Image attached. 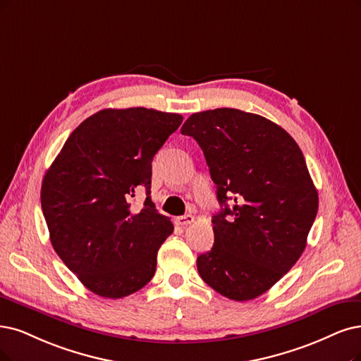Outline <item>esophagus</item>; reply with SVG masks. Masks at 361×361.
I'll return each instance as SVG.
<instances>
[{
  "label": "esophagus",
  "instance_id": "esophagus-1",
  "mask_svg": "<svg viewBox=\"0 0 361 361\" xmlns=\"http://www.w3.org/2000/svg\"><path fill=\"white\" fill-rule=\"evenodd\" d=\"M193 221H195V217L192 214H185V216H181V217L176 219V223L180 224V226H189Z\"/></svg>",
  "mask_w": 361,
  "mask_h": 361
}]
</instances>
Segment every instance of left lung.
Masks as SVG:
<instances>
[{
  "instance_id": "1",
  "label": "left lung",
  "mask_w": 361,
  "mask_h": 361,
  "mask_svg": "<svg viewBox=\"0 0 361 361\" xmlns=\"http://www.w3.org/2000/svg\"><path fill=\"white\" fill-rule=\"evenodd\" d=\"M181 133L202 149L221 205L197 272L224 298L256 299L299 260L317 216L303 153L281 126L235 109L195 113Z\"/></svg>"
}]
</instances>
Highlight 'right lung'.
I'll list each match as a JSON object with an SVG mask.
<instances>
[{
    "instance_id": "right-lung-1",
    "label": "right lung",
    "mask_w": 361,
    "mask_h": 361,
    "mask_svg": "<svg viewBox=\"0 0 361 361\" xmlns=\"http://www.w3.org/2000/svg\"><path fill=\"white\" fill-rule=\"evenodd\" d=\"M183 122L153 109H106L65 141L42 184V208L56 255L92 293L132 295L156 272L171 220L152 202V162ZM145 190L141 210L135 193Z\"/></svg>"
}]
</instances>
